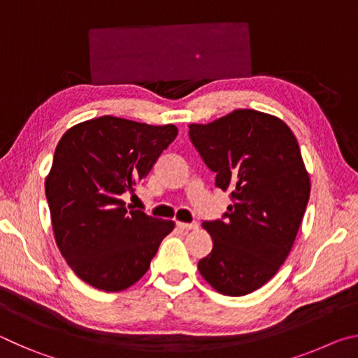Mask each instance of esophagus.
<instances>
[{
  "mask_svg": "<svg viewBox=\"0 0 358 358\" xmlns=\"http://www.w3.org/2000/svg\"><path fill=\"white\" fill-rule=\"evenodd\" d=\"M177 227L178 229H181V230H194V229H197L199 226H197V222H181V221H177Z\"/></svg>",
  "mask_w": 358,
  "mask_h": 358,
  "instance_id": "obj_1",
  "label": "esophagus"
}]
</instances>
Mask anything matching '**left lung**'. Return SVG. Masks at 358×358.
<instances>
[{"mask_svg":"<svg viewBox=\"0 0 358 358\" xmlns=\"http://www.w3.org/2000/svg\"><path fill=\"white\" fill-rule=\"evenodd\" d=\"M189 137L215 185L232 191L226 220L202 224L213 250L197 268L222 295L251 294L287 259L305 215L311 183L299 142L282 120L252 108L189 124Z\"/></svg>","mask_w":358,"mask_h":358,"instance_id":"left-lung-1","label":"left lung"}]
</instances>
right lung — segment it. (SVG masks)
Returning a JSON list of instances; mask_svg holds the SVG:
<instances>
[{
	"mask_svg": "<svg viewBox=\"0 0 358 358\" xmlns=\"http://www.w3.org/2000/svg\"><path fill=\"white\" fill-rule=\"evenodd\" d=\"M178 134L177 126L110 117L72 126L58 142L45 196L58 250L72 271L106 292L131 287L150 268L173 221L129 210L134 191Z\"/></svg>",
	"mask_w": 358,
	"mask_h": 358,
	"instance_id": "1",
	"label": "right lung"
}]
</instances>
